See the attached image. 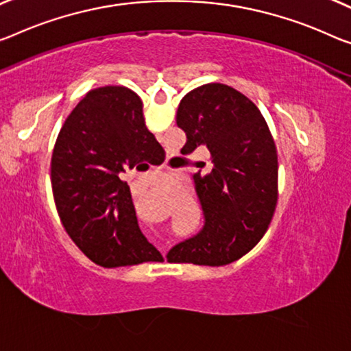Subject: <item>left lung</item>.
<instances>
[{"instance_id":"8db88e82","label":"left lung","mask_w":351,"mask_h":351,"mask_svg":"<svg viewBox=\"0 0 351 351\" xmlns=\"http://www.w3.org/2000/svg\"><path fill=\"white\" fill-rule=\"evenodd\" d=\"M177 125L186 134L182 152L206 145L212 169L193 174L206 224L172 247L168 261L228 265L250 252L271 223L278 202L276 145L258 108L221 83L199 86L183 97Z\"/></svg>"}]
</instances>
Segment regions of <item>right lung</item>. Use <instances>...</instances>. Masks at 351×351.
<instances>
[{"label":"right lung","instance_id":"1","mask_svg":"<svg viewBox=\"0 0 351 351\" xmlns=\"http://www.w3.org/2000/svg\"><path fill=\"white\" fill-rule=\"evenodd\" d=\"M160 143L147 130L143 101L123 86L89 90L67 116L51 155V188L73 243L105 268L158 262L138 226L127 169L145 171Z\"/></svg>","mask_w":351,"mask_h":351}]
</instances>
